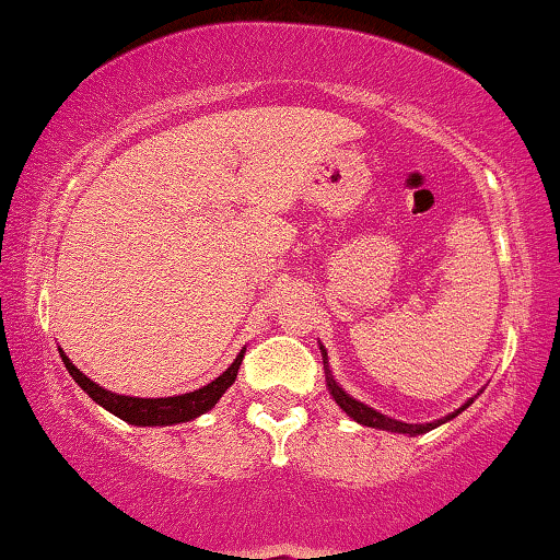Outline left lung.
<instances>
[{
  "mask_svg": "<svg viewBox=\"0 0 560 560\" xmlns=\"http://www.w3.org/2000/svg\"><path fill=\"white\" fill-rule=\"evenodd\" d=\"M319 352H323V364H325V380H327V389H329V397L335 399V405L340 407L347 417L350 419H354L357 424H362V427H372V429H382V432H394V434H409V436H417V434H427V432H432V429H436V427H442V424H446L448 419H454V417H459L462 411L466 409V407H471L474 405V399L479 397V394H474L471 399H466L464 405L459 407V409H454L452 415H446L444 419H436V421H429V424H407V421H399V419H392V417H387V415H382V411H377V409H372L370 405H364V401H360V399H354V397H350V394H347L342 387H340V382H337L335 377H332V372H329V360H327V350L323 345H319Z\"/></svg>",
  "mask_w": 560,
  "mask_h": 560,
  "instance_id": "1",
  "label": "left lung"
}]
</instances>
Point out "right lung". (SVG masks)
Masks as SVG:
<instances>
[{
    "label": "right lung",
    "instance_id": "1",
    "mask_svg": "<svg viewBox=\"0 0 560 560\" xmlns=\"http://www.w3.org/2000/svg\"><path fill=\"white\" fill-rule=\"evenodd\" d=\"M61 362L67 366L73 382L84 389L96 405L104 407L106 411H112L114 417L128 421L133 427H173V424H183V421L198 419L200 415L213 409L218 405V399L223 397L228 387L235 382L237 370H241V362L245 357V347L233 360V364L228 370L215 377L206 387H200L196 392H186L178 394V397H128V394H116L108 392L104 387H98L94 380H89L84 372H79V366H73L63 350L59 347Z\"/></svg>",
    "mask_w": 560,
    "mask_h": 560
}]
</instances>
